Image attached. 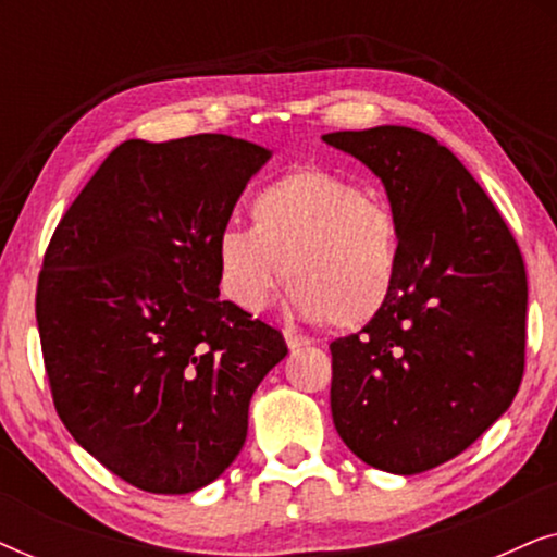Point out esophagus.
<instances>
[{
    "mask_svg": "<svg viewBox=\"0 0 557 557\" xmlns=\"http://www.w3.org/2000/svg\"><path fill=\"white\" fill-rule=\"evenodd\" d=\"M284 339H286V345H288V349H292V352H294V349H301V347L309 345L307 337H301V334H296L292 330L284 332Z\"/></svg>",
    "mask_w": 557,
    "mask_h": 557,
    "instance_id": "esophagus-1",
    "label": "esophagus"
}]
</instances>
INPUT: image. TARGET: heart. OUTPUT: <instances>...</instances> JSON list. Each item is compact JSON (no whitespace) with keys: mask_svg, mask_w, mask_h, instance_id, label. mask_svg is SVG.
Masks as SVG:
<instances>
[{"mask_svg":"<svg viewBox=\"0 0 557 557\" xmlns=\"http://www.w3.org/2000/svg\"><path fill=\"white\" fill-rule=\"evenodd\" d=\"M400 263L391 205L319 166L269 182L250 200V227L227 225L215 238L218 284L233 307L258 314L286 276L294 314L337 330H360L383 314Z\"/></svg>","mask_w":557,"mask_h":557,"instance_id":"b5f03b06","label":"heart"}]
</instances>
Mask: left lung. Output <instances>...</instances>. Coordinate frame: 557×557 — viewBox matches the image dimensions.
Instances as JSON below:
<instances>
[{"mask_svg": "<svg viewBox=\"0 0 557 557\" xmlns=\"http://www.w3.org/2000/svg\"><path fill=\"white\" fill-rule=\"evenodd\" d=\"M385 185L403 238L398 292L334 339L332 418L349 451L421 474L469 448L512 406L524 370L520 248L451 151L408 126L334 132Z\"/></svg>", "mask_w": 557, "mask_h": 557, "instance_id": "8db88e82", "label": "left lung"}]
</instances>
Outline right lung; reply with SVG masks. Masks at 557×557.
Here are the masks:
<instances>
[{
  "label": "right lung",
  "instance_id": "obj_1",
  "mask_svg": "<svg viewBox=\"0 0 557 557\" xmlns=\"http://www.w3.org/2000/svg\"><path fill=\"white\" fill-rule=\"evenodd\" d=\"M271 154L225 134L128 139L52 233L35 299L52 400L136 490L215 482L288 352L278 330L218 299L215 238Z\"/></svg>",
  "mask_w": 557,
  "mask_h": 557
}]
</instances>
